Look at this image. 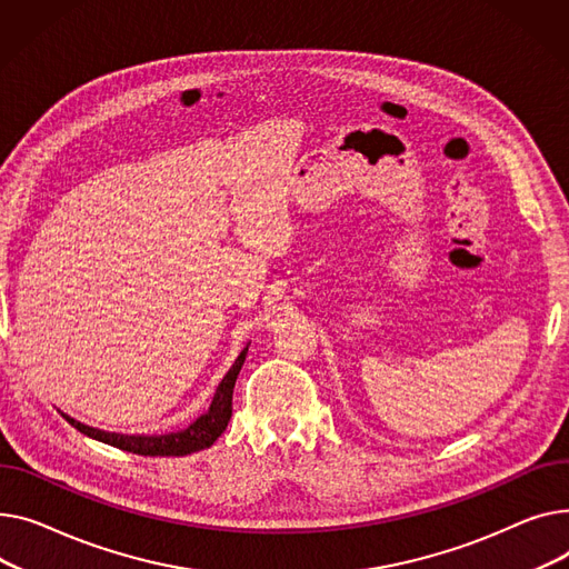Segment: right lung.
Segmentation results:
<instances>
[{
	"mask_svg": "<svg viewBox=\"0 0 569 569\" xmlns=\"http://www.w3.org/2000/svg\"><path fill=\"white\" fill-rule=\"evenodd\" d=\"M250 342L241 349L239 358L233 360V365L229 367V372L222 377V381L216 388V395L211 399V407L207 413H202L199 418H194L186 429L179 431H170V433H119V431H106L98 427H89L71 416H66L63 411L61 418H66L71 427H76L78 431H82L84 437L96 439L100 443L114 446L119 450L132 452V455H144V457H183L190 452H199L204 448H211L220 433L227 429V422L231 418V392H233V383H237V377L241 372V367L246 362V353H248Z\"/></svg>",
	"mask_w": 569,
	"mask_h": 569,
	"instance_id": "right-lung-1",
	"label": "right lung"
}]
</instances>
